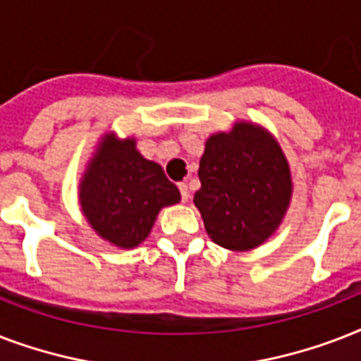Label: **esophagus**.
<instances>
[{
    "label": "esophagus",
    "mask_w": 361,
    "mask_h": 361,
    "mask_svg": "<svg viewBox=\"0 0 361 361\" xmlns=\"http://www.w3.org/2000/svg\"><path fill=\"white\" fill-rule=\"evenodd\" d=\"M178 187H180L181 200H183V202H187V200H189V197H191V192H189V187H187V183H178Z\"/></svg>",
    "instance_id": "obj_1"
}]
</instances>
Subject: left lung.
I'll use <instances>...</instances> for the list:
<instances>
[{"label":"left lung","mask_w":361,"mask_h":361,"mask_svg":"<svg viewBox=\"0 0 361 361\" xmlns=\"http://www.w3.org/2000/svg\"><path fill=\"white\" fill-rule=\"evenodd\" d=\"M195 206L208 236L231 251H251L268 240L292 197L290 169L275 138L255 123L238 121L212 135L200 159Z\"/></svg>","instance_id":"1"}]
</instances>
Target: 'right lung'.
<instances>
[{
	"instance_id": "1",
	"label": "right lung",
	"mask_w": 361,
	"mask_h": 361,
	"mask_svg": "<svg viewBox=\"0 0 361 361\" xmlns=\"http://www.w3.org/2000/svg\"><path fill=\"white\" fill-rule=\"evenodd\" d=\"M78 197L99 236L133 249L149 236L161 208L178 204L181 195L157 163L138 153L135 138L109 133L82 176Z\"/></svg>"
}]
</instances>
